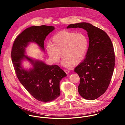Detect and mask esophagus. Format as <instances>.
I'll return each instance as SVG.
<instances>
[{
	"mask_svg": "<svg viewBox=\"0 0 125 125\" xmlns=\"http://www.w3.org/2000/svg\"><path fill=\"white\" fill-rule=\"evenodd\" d=\"M64 71H65V73H66L67 74H68V73H70V70H67V69H65Z\"/></svg>",
	"mask_w": 125,
	"mask_h": 125,
	"instance_id": "1",
	"label": "esophagus"
}]
</instances>
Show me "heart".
I'll list each match as a JSON object with an SVG mask.
<instances>
[{
  "label": "heart",
  "instance_id": "obj_1",
  "mask_svg": "<svg viewBox=\"0 0 125 125\" xmlns=\"http://www.w3.org/2000/svg\"><path fill=\"white\" fill-rule=\"evenodd\" d=\"M88 44L87 37L83 33L62 31L52 37V43L47 44L46 50L51 60L54 63L59 62L62 53V64L68 67L72 63L75 64L82 60Z\"/></svg>",
  "mask_w": 125,
  "mask_h": 125
}]
</instances>
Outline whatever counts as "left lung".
Segmentation results:
<instances>
[{"instance_id": "1", "label": "left lung", "mask_w": 125, "mask_h": 125, "mask_svg": "<svg viewBox=\"0 0 125 125\" xmlns=\"http://www.w3.org/2000/svg\"><path fill=\"white\" fill-rule=\"evenodd\" d=\"M79 28L86 30L89 47L85 59L75 69L80 77L79 94L92 100L107 91L115 69V54L112 42L103 30L93 25L82 22L69 25L67 28Z\"/></svg>"}]
</instances>
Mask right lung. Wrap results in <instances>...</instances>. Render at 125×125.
Returning <instances> with one entry per match:
<instances>
[{"label":"right lung","instance_id":"right-lung-1","mask_svg":"<svg viewBox=\"0 0 125 125\" xmlns=\"http://www.w3.org/2000/svg\"><path fill=\"white\" fill-rule=\"evenodd\" d=\"M54 29L50 26H31L24 30L15 39L11 51L12 65L20 82L36 100L49 102L60 94L59 82L67 74L58 65H47L42 61H34L24 54L30 42L37 43L44 50V40ZM26 58L32 63L34 68L29 71L21 69V61Z\"/></svg>","mask_w":125,"mask_h":125}]
</instances>
